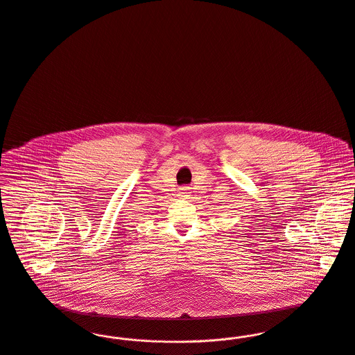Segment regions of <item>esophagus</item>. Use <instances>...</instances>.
I'll return each mask as SVG.
<instances>
[{
    "label": "esophagus",
    "instance_id": "1",
    "mask_svg": "<svg viewBox=\"0 0 355 355\" xmlns=\"http://www.w3.org/2000/svg\"><path fill=\"white\" fill-rule=\"evenodd\" d=\"M189 189H191L189 187H182V188H181V191H182V195H184V193H189Z\"/></svg>",
    "mask_w": 355,
    "mask_h": 355
}]
</instances>
